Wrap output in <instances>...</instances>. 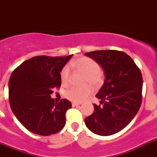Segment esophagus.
I'll return each instance as SVG.
<instances>
[{
  "mask_svg": "<svg viewBox=\"0 0 157 157\" xmlns=\"http://www.w3.org/2000/svg\"><path fill=\"white\" fill-rule=\"evenodd\" d=\"M72 106H73V107H74V106H78V105H80V104L76 103V102H72Z\"/></svg>",
  "mask_w": 157,
  "mask_h": 157,
  "instance_id": "esophagus-1",
  "label": "esophagus"
}]
</instances>
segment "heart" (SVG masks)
<instances>
[{
    "label": "heart",
    "mask_w": 157,
    "mask_h": 157,
    "mask_svg": "<svg viewBox=\"0 0 157 157\" xmlns=\"http://www.w3.org/2000/svg\"><path fill=\"white\" fill-rule=\"evenodd\" d=\"M71 68L85 73V76L84 83H90L94 86L101 85L104 81V73L98 64L93 59L82 56L76 59L70 63ZM70 67L68 65L64 66L60 72V80L62 85H66L70 81ZM93 89L90 85H85L82 87L72 86L67 89L64 93V96L70 101L80 102L86 99L91 93Z\"/></svg>",
    "instance_id": "heart-1"
}]
</instances>
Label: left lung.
I'll return each instance as SVG.
<instances>
[{
    "mask_svg": "<svg viewBox=\"0 0 157 157\" xmlns=\"http://www.w3.org/2000/svg\"><path fill=\"white\" fill-rule=\"evenodd\" d=\"M94 59L105 71L103 86L97 94L101 105L85 123L100 136L115 134L128 124L142 102L141 72L128 54L117 50H99L85 53Z\"/></svg>",
    "mask_w": 157,
    "mask_h": 157,
    "instance_id": "1",
    "label": "left lung"
}]
</instances>
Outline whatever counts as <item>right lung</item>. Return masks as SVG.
Returning <instances> with one entry per match:
<instances>
[{
  "instance_id": "add662e5",
  "label": "right lung",
  "mask_w": 157,
  "mask_h": 157,
  "mask_svg": "<svg viewBox=\"0 0 157 157\" xmlns=\"http://www.w3.org/2000/svg\"><path fill=\"white\" fill-rule=\"evenodd\" d=\"M72 55L36 56L24 61L11 74L9 100L12 111L29 131L40 136L60 132L65 125L66 99L55 103L50 95L61 85L60 71Z\"/></svg>"
}]
</instances>
